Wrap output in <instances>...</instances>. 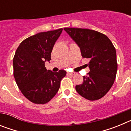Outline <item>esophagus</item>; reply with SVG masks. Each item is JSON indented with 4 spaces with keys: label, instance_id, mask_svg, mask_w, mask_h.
<instances>
[{
    "label": "esophagus",
    "instance_id": "obj_1",
    "mask_svg": "<svg viewBox=\"0 0 131 131\" xmlns=\"http://www.w3.org/2000/svg\"><path fill=\"white\" fill-rule=\"evenodd\" d=\"M67 74H68V75H71V76H73V75H75V73H70V72H68L67 73Z\"/></svg>",
    "mask_w": 131,
    "mask_h": 131
}]
</instances>
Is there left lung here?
<instances>
[{
  "mask_svg": "<svg viewBox=\"0 0 131 131\" xmlns=\"http://www.w3.org/2000/svg\"><path fill=\"white\" fill-rule=\"evenodd\" d=\"M75 41L83 58L90 60V72L83 83L75 86L77 92L89 100L100 99L106 94L116 77L117 62L115 48L107 36L89 29L65 27Z\"/></svg>",
  "mask_w": 131,
  "mask_h": 131,
  "instance_id": "8db88e82",
  "label": "left lung"
}]
</instances>
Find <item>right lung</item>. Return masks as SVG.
<instances>
[{"instance_id":"1","label":"right lung","mask_w":131,"mask_h":131,"mask_svg":"<svg viewBox=\"0 0 131 131\" xmlns=\"http://www.w3.org/2000/svg\"><path fill=\"white\" fill-rule=\"evenodd\" d=\"M63 29L41 32L21 42L13 59L14 76L21 93L34 104H44L56 94L66 71L52 72L45 68Z\"/></svg>"}]
</instances>
